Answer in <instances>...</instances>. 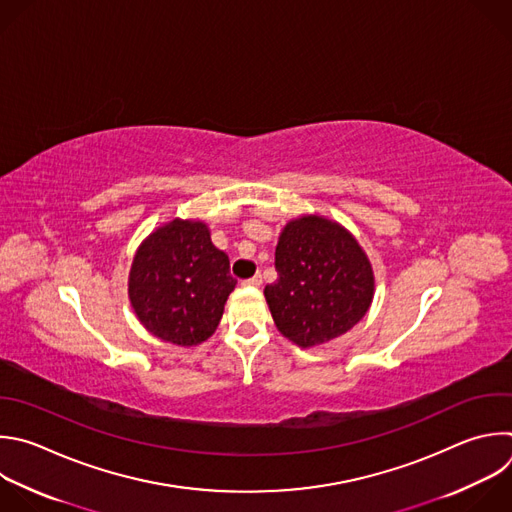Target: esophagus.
Here are the masks:
<instances>
[{
	"instance_id": "esophagus-1",
	"label": "esophagus",
	"mask_w": 512,
	"mask_h": 512,
	"mask_svg": "<svg viewBox=\"0 0 512 512\" xmlns=\"http://www.w3.org/2000/svg\"><path fill=\"white\" fill-rule=\"evenodd\" d=\"M243 285H249V287H261V275H253L251 279H245Z\"/></svg>"
}]
</instances>
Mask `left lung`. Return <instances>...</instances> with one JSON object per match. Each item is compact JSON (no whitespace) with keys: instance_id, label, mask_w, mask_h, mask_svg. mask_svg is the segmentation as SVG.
Wrapping results in <instances>:
<instances>
[{"instance_id":"obj_1","label":"left lung","mask_w":512,"mask_h":512,"mask_svg":"<svg viewBox=\"0 0 512 512\" xmlns=\"http://www.w3.org/2000/svg\"><path fill=\"white\" fill-rule=\"evenodd\" d=\"M265 299L277 329L307 350L344 335L368 313L376 279L358 239L321 215L291 219L275 249Z\"/></svg>"}]
</instances>
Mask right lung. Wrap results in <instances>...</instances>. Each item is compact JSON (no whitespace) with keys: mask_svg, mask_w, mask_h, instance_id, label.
I'll return each instance as SVG.
<instances>
[{"mask_svg":"<svg viewBox=\"0 0 512 512\" xmlns=\"http://www.w3.org/2000/svg\"><path fill=\"white\" fill-rule=\"evenodd\" d=\"M235 285L229 257L213 245L207 223L173 219L136 249L128 299L146 331L191 348L215 333Z\"/></svg>","mask_w":512,"mask_h":512,"instance_id":"obj_1","label":"right lung"}]
</instances>
